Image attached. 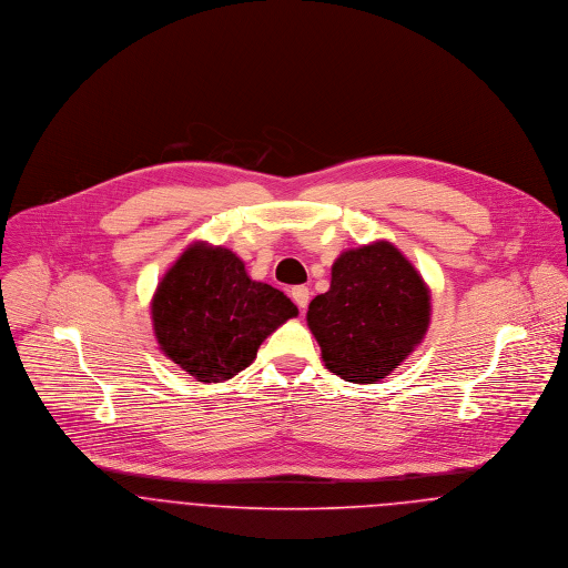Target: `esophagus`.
Masks as SVG:
<instances>
[{
  "label": "esophagus",
  "mask_w": 568,
  "mask_h": 568,
  "mask_svg": "<svg viewBox=\"0 0 568 568\" xmlns=\"http://www.w3.org/2000/svg\"><path fill=\"white\" fill-rule=\"evenodd\" d=\"M291 297H293V302L304 311V308L308 306V302H311V291H308L306 286H295V288L291 291Z\"/></svg>",
  "instance_id": "1"
}]
</instances>
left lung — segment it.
<instances>
[{"instance_id":"obj_1","label":"left lung","mask_w":568,"mask_h":568,"mask_svg":"<svg viewBox=\"0 0 568 568\" xmlns=\"http://www.w3.org/2000/svg\"><path fill=\"white\" fill-rule=\"evenodd\" d=\"M306 322L332 374L372 385L422 343L430 291L398 246L378 241L334 260L329 291L311 302Z\"/></svg>"}]
</instances>
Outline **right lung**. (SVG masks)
Listing matches in <instances>:
<instances>
[{
	"label": "right lung",
	"instance_id": "obj_1",
	"mask_svg": "<svg viewBox=\"0 0 568 568\" xmlns=\"http://www.w3.org/2000/svg\"><path fill=\"white\" fill-rule=\"evenodd\" d=\"M151 315L174 365L199 383H223L253 363L271 332L297 317V306L251 280L234 251L194 243L165 271Z\"/></svg>",
	"mask_w": 568,
	"mask_h": 568
}]
</instances>
